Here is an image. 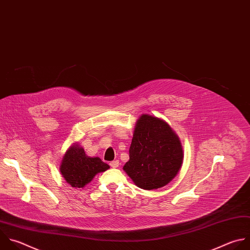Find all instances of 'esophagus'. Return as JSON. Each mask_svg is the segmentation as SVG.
<instances>
[{
    "label": "esophagus",
    "mask_w": 250,
    "mask_h": 250,
    "mask_svg": "<svg viewBox=\"0 0 250 250\" xmlns=\"http://www.w3.org/2000/svg\"><path fill=\"white\" fill-rule=\"evenodd\" d=\"M119 165H120L119 161H113V162H111V163H110V166H111L112 168H118V167H119Z\"/></svg>",
    "instance_id": "esophagus-1"
}]
</instances>
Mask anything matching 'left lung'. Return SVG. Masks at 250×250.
<instances>
[{
    "label": "left lung",
    "instance_id": "1",
    "mask_svg": "<svg viewBox=\"0 0 250 250\" xmlns=\"http://www.w3.org/2000/svg\"><path fill=\"white\" fill-rule=\"evenodd\" d=\"M183 162V145L174 129L160 118L142 114L124 166L134 185L146 190L163 188L178 175Z\"/></svg>",
    "mask_w": 250,
    "mask_h": 250
}]
</instances>
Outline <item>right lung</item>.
<instances>
[{
	"mask_svg": "<svg viewBox=\"0 0 250 250\" xmlns=\"http://www.w3.org/2000/svg\"><path fill=\"white\" fill-rule=\"evenodd\" d=\"M110 166L99 157H89L77 142L72 143L64 153L60 172L65 182L75 188H83L93 178L107 171Z\"/></svg>",
	"mask_w": 250,
	"mask_h": 250,
	"instance_id": "obj_1",
	"label": "right lung"
}]
</instances>
